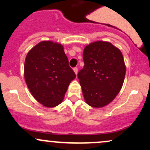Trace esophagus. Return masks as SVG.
Listing matches in <instances>:
<instances>
[{
    "mask_svg": "<svg viewBox=\"0 0 150 150\" xmlns=\"http://www.w3.org/2000/svg\"><path fill=\"white\" fill-rule=\"evenodd\" d=\"M73 70H74V72H75V75H77V72H78V69H77V68H76V67H75V68H73Z\"/></svg>",
    "mask_w": 150,
    "mask_h": 150,
    "instance_id": "1",
    "label": "esophagus"
}]
</instances>
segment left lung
Listing matches in <instances>:
<instances>
[{
  "label": "left lung",
  "mask_w": 150,
  "mask_h": 150,
  "mask_svg": "<svg viewBox=\"0 0 150 150\" xmlns=\"http://www.w3.org/2000/svg\"><path fill=\"white\" fill-rule=\"evenodd\" d=\"M83 61L77 77L85 102L94 108L104 107L123 86L125 65L122 53L110 42L97 41L85 46Z\"/></svg>",
  "instance_id": "left-lung-1"
}]
</instances>
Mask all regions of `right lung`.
<instances>
[{"label":"right lung","instance_id":"right-lung-1","mask_svg":"<svg viewBox=\"0 0 150 150\" xmlns=\"http://www.w3.org/2000/svg\"><path fill=\"white\" fill-rule=\"evenodd\" d=\"M24 75L31 94L46 107L61 104L70 83L76 77L63 46L51 41L39 42L29 51Z\"/></svg>","mask_w":150,"mask_h":150}]
</instances>
